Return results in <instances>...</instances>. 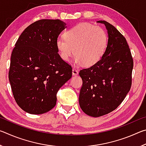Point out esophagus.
<instances>
[{
    "label": "esophagus",
    "instance_id": "34e87169",
    "mask_svg": "<svg viewBox=\"0 0 146 146\" xmlns=\"http://www.w3.org/2000/svg\"><path fill=\"white\" fill-rule=\"evenodd\" d=\"M72 74L73 76H75V75H77L78 74V70H76V69H75V68H73V70H72Z\"/></svg>",
    "mask_w": 146,
    "mask_h": 146
}]
</instances>
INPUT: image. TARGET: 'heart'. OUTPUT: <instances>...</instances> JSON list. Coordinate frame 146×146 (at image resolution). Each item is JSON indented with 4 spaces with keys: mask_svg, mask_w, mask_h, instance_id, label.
<instances>
[{
    "mask_svg": "<svg viewBox=\"0 0 146 146\" xmlns=\"http://www.w3.org/2000/svg\"><path fill=\"white\" fill-rule=\"evenodd\" d=\"M108 41V34L103 28L80 23L67 29L64 36L56 38L55 46L63 60L68 61L75 52L76 64L91 66L103 57Z\"/></svg>",
    "mask_w": 146,
    "mask_h": 146,
    "instance_id": "1",
    "label": "heart"
}]
</instances>
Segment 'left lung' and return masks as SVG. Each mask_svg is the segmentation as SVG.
I'll return each instance as SVG.
<instances>
[{"label": "left lung", "mask_w": 146, "mask_h": 146, "mask_svg": "<svg viewBox=\"0 0 146 146\" xmlns=\"http://www.w3.org/2000/svg\"><path fill=\"white\" fill-rule=\"evenodd\" d=\"M108 33L106 52L95 65L79 72L82 86L79 105L86 114L98 117L113 111L126 97L131 86L133 60L124 36L105 21Z\"/></svg>", "instance_id": "obj_1"}]
</instances>
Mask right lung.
I'll list each match as a JSON object with an SVG mask.
<instances>
[{"label":"right lung","instance_id":"add662e5","mask_svg":"<svg viewBox=\"0 0 146 146\" xmlns=\"http://www.w3.org/2000/svg\"><path fill=\"white\" fill-rule=\"evenodd\" d=\"M66 25L58 19L39 20L27 27L17 41L9 80L15 100L24 111L39 115L50 111L58 90L72 76V68L55 46Z\"/></svg>","mask_w":146,"mask_h":146}]
</instances>
